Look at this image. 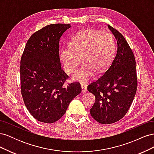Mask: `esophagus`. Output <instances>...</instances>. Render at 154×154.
Segmentation results:
<instances>
[{"mask_svg": "<svg viewBox=\"0 0 154 154\" xmlns=\"http://www.w3.org/2000/svg\"><path fill=\"white\" fill-rule=\"evenodd\" d=\"M82 92H86L87 91V88L85 85H82Z\"/></svg>", "mask_w": 154, "mask_h": 154, "instance_id": "obj_1", "label": "esophagus"}]
</instances>
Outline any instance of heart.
Wrapping results in <instances>:
<instances>
[{
  "label": "heart",
  "instance_id": "b5f03b06",
  "mask_svg": "<svg viewBox=\"0 0 154 154\" xmlns=\"http://www.w3.org/2000/svg\"><path fill=\"white\" fill-rule=\"evenodd\" d=\"M114 39L110 32L94 29L82 30L74 36L70 46L60 52L64 71L71 74L76 71L81 62L83 66L74 74V81L86 83L94 76L96 71H105L112 59Z\"/></svg>",
  "mask_w": 154,
  "mask_h": 154
}]
</instances>
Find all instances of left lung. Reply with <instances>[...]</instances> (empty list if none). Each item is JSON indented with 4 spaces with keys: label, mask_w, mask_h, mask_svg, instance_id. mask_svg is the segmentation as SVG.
I'll list each match as a JSON object with an SVG mask.
<instances>
[{
    "label": "left lung",
    "mask_w": 154,
    "mask_h": 154,
    "mask_svg": "<svg viewBox=\"0 0 154 154\" xmlns=\"http://www.w3.org/2000/svg\"><path fill=\"white\" fill-rule=\"evenodd\" d=\"M117 40L118 50L106 71L87 86L95 96L91 115L101 124L118 122L127 113L136 94L137 78L136 60L127 40L120 32L108 24Z\"/></svg>",
    "instance_id": "obj_1"
}]
</instances>
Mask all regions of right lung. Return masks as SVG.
Masks as SVG:
<instances>
[{
    "mask_svg": "<svg viewBox=\"0 0 154 154\" xmlns=\"http://www.w3.org/2000/svg\"><path fill=\"white\" fill-rule=\"evenodd\" d=\"M70 27L69 24L44 27L31 36L22 55V96L29 113L40 122H57L82 92L79 83L64 85L69 76L60 66V38Z\"/></svg>",
    "mask_w": 154,
    "mask_h": 154,
    "instance_id": "obj_1",
    "label": "right lung"
}]
</instances>
